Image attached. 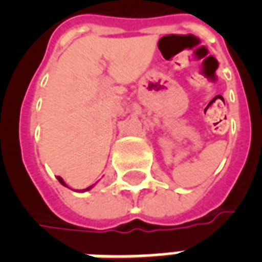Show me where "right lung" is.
I'll use <instances>...</instances> for the list:
<instances>
[{
	"label": "right lung",
	"instance_id": "right-lung-1",
	"mask_svg": "<svg viewBox=\"0 0 262 262\" xmlns=\"http://www.w3.org/2000/svg\"><path fill=\"white\" fill-rule=\"evenodd\" d=\"M57 179H58V181H59V183H61V185H63V186H67V185H65V182H63V179L61 178V177H57ZM91 187H92V186L87 187V189H84V190H81V191H87V190H90Z\"/></svg>",
	"mask_w": 262,
	"mask_h": 262
}]
</instances>
